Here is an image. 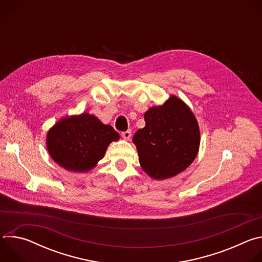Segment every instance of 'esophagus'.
<instances>
[{
  "label": "esophagus",
  "mask_w": 262,
  "mask_h": 262,
  "mask_svg": "<svg viewBox=\"0 0 262 262\" xmlns=\"http://www.w3.org/2000/svg\"><path fill=\"white\" fill-rule=\"evenodd\" d=\"M121 136H122V138H123V139H125V140H129V139H130V137H132V130H130V129L125 130V132H123V133L121 134Z\"/></svg>",
  "instance_id": "34e87169"
}]
</instances>
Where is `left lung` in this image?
<instances>
[{
  "instance_id": "obj_1",
  "label": "left lung",
  "mask_w": 262,
  "mask_h": 262,
  "mask_svg": "<svg viewBox=\"0 0 262 262\" xmlns=\"http://www.w3.org/2000/svg\"><path fill=\"white\" fill-rule=\"evenodd\" d=\"M145 127L133 140L143 170L156 179L179 174L195 160L200 133L197 120L182 100L171 96L145 115Z\"/></svg>"
}]
</instances>
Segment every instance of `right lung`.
<instances>
[{"mask_svg": "<svg viewBox=\"0 0 262 262\" xmlns=\"http://www.w3.org/2000/svg\"><path fill=\"white\" fill-rule=\"evenodd\" d=\"M119 139L111 125L83 113L57 122L48 133V150L53 160L68 171L86 172L101 160L108 144Z\"/></svg>", "mask_w": 262, "mask_h": 262, "instance_id": "add662e5", "label": "right lung"}]
</instances>
